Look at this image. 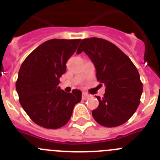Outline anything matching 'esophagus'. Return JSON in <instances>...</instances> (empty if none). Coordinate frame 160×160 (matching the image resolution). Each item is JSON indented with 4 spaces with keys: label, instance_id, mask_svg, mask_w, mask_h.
<instances>
[{
    "label": "esophagus",
    "instance_id": "esophagus-1",
    "mask_svg": "<svg viewBox=\"0 0 160 160\" xmlns=\"http://www.w3.org/2000/svg\"><path fill=\"white\" fill-rule=\"evenodd\" d=\"M82 98L83 100H86V99H87V98H90V95H89V94H86V93H82Z\"/></svg>",
    "mask_w": 160,
    "mask_h": 160
}]
</instances>
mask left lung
<instances>
[{"label":"left lung","instance_id":"8db88e82","mask_svg":"<svg viewBox=\"0 0 160 160\" xmlns=\"http://www.w3.org/2000/svg\"><path fill=\"white\" fill-rule=\"evenodd\" d=\"M85 52L94 63L97 80L105 85L99 105L92 111L98 123L114 128L125 123L138 108L142 83L135 66L115 45L98 38L83 39L77 53Z\"/></svg>","mask_w":160,"mask_h":160}]
</instances>
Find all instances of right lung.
Masks as SVG:
<instances>
[{
  "label": "right lung",
  "instance_id": "right-lung-1",
  "mask_svg": "<svg viewBox=\"0 0 160 160\" xmlns=\"http://www.w3.org/2000/svg\"><path fill=\"white\" fill-rule=\"evenodd\" d=\"M81 39L46 41L28 56L18 73L16 90L24 111L36 124L58 129L70 120L82 91L66 93L58 87L66 70V62L76 51Z\"/></svg>",
  "mask_w": 160,
  "mask_h": 160
}]
</instances>
